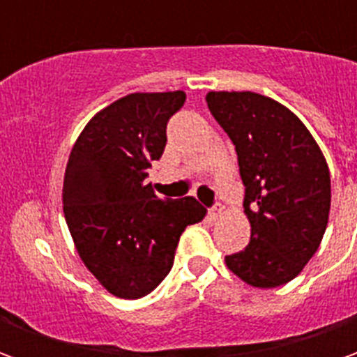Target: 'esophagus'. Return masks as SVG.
<instances>
[{"mask_svg":"<svg viewBox=\"0 0 357 357\" xmlns=\"http://www.w3.org/2000/svg\"><path fill=\"white\" fill-rule=\"evenodd\" d=\"M222 214H224V206H222L220 202H216V204L208 210L210 220H218V218H222Z\"/></svg>","mask_w":357,"mask_h":357,"instance_id":"34e87169","label":"esophagus"}]
</instances>
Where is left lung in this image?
<instances>
[{"label":"left lung","instance_id":"1","mask_svg":"<svg viewBox=\"0 0 357 357\" xmlns=\"http://www.w3.org/2000/svg\"><path fill=\"white\" fill-rule=\"evenodd\" d=\"M206 102L237 151L250 243L225 256L245 283H289L315 255L327 227L331 176L296 114L252 91H210Z\"/></svg>","mask_w":357,"mask_h":357}]
</instances>
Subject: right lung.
Here are the masks:
<instances>
[{
	"label": "right lung",
	"instance_id": "right-lung-1",
	"mask_svg": "<svg viewBox=\"0 0 357 357\" xmlns=\"http://www.w3.org/2000/svg\"><path fill=\"white\" fill-rule=\"evenodd\" d=\"M183 102V91L126 95L89 120L68 156L66 225L82 262L118 298L155 291L170 273L181 233L206 214L193 197L160 199L145 183Z\"/></svg>",
	"mask_w": 357,
	"mask_h": 357
}]
</instances>
